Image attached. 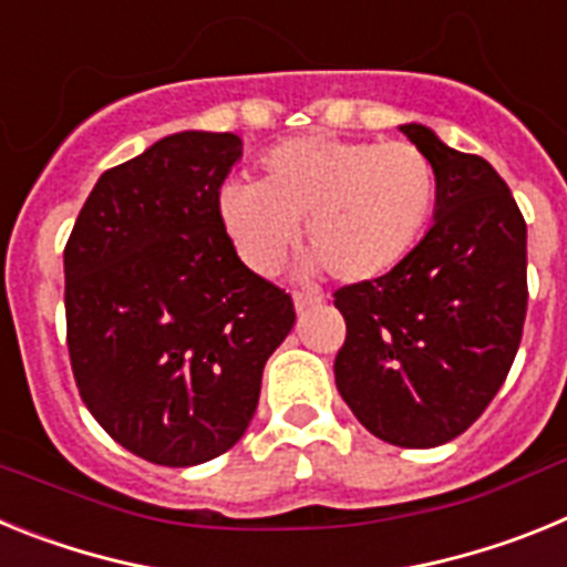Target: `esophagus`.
<instances>
[{
	"label": "esophagus",
	"instance_id": "esophagus-1",
	"mask_svg": "<svg viewBox=\"0 0 567 567\" xmlns=\"http://www.w3.org/2000/svg\"><path fill=\"white\" fill-rule=\"evenodd\" d=\"M292 300H295V309H298L300 315L309 312V309L318 307V303H320L318 295H309V292H295V298H292Z\"/></svg>",
	"mask_w": 567,
	"mask_h": 567
}]
</instances>
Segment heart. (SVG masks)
I'll list each match as a JSON object with an SVG mask.
<instances>
[{"label": "heart", "mask_w": 567, "mask_h": 567, "mask_svg": "<svg viewBox=\"0 0 567 567\" xmlns=\"http://www.w3.org/2000/svg\"><path fill=\"white\" fill-rule=\"evenodd\" d=\"M434 198V167L414 144L315 133L269 150L258 184H224L218 218L252 272H278L303 221L315 267L363 284L412 255Z\"/></svg>", "instance_id": "obj_1"}]
</instances>
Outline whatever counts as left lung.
I'll return each instance as SVG.
<instances>
[{
    "label": "left lung",
    "instance_id": "8db88e82",
    "mask_svg": "<svg viewBox=\"0 0 567 567\" xmlns=\"http://www.w3.org/2000/svg\"><path fill=\"white\" fill-rule=\"evenodd\" d=\"M437 178L434 224L378 280L334 292L346 340L334 383L385 443L434 449L488 409L523 340L528 309L525 218L485 158L403 124Z\"/></svg>",
    "mask_w": 567,
    "mask_h": 567
}]
</instances>
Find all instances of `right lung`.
<instances>
[{"mask_svg":"<svg viewBox=\"0 0 567 567\" xmlns=\"http://www.w3.org/2000/svg\"><path fill=\"white\" fill-rule=\"evenodd\" d=\"M235 133L184 130L102 173L64 247L79 394L135 457L187 468L229 452L295 323L218 218Z\"/></svg>","mask_w":567,"mask_h":567,"instance_id":"obj_1","label":"right lung"}]
</instances>
